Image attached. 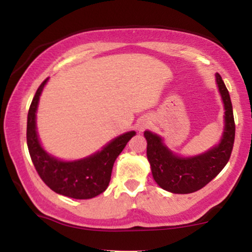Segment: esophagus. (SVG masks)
I'll list each match as a JSON object with an SVG mask.
<instances>
[{
	"instance_id": "1",
	"label": "esophagus",
	"mask_w": 252,
	"mask_h": 252,
	"mask_svg": "<svg viewBox=\"0 0 252 252\" xmlns=\"http://www.w3.org/2000/svg\"><path fill=\"white\" fill-rule=\"evenodd\" d=\"M147 126H148V122H147V121H142V122L138 123V130H140V131H143Z\"/></svg>"
}]
</instances>
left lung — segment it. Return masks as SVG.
<instances>
[{
  "instance_id": "8db88e82",
  "label": "left lung",
  "mask_w": 252,
  "mask_h": 252,
  "mask_svg": "<svg viewBox=\"0 0 252 252\" xmlns=\"http://www.w3.org/2000/svg\"><path fill=\"white\" fill-rule=\"evenodd\" d=\"M216 84L224 106V131L219 142L201 154L182 156L172 152L163 138L146 130L147 158L156 184L170 193L187 194L206 186L226 166L235 142V120L230 94L220 74L216 73Z\"/></svg>"
}]
</instances>
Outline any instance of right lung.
Wrapping results in <instances>:
<instances>
[{
	"instance_id": "1",
	"label": "right lung",
	"mask_w": 252,
	"mask_h": 252,
	"mask_svg": "<svg viewBox=\"0 0 252 252\" xmlns=\"http://www.w3.org/2000/svg\"><path fill=\"white\" fill-rule=\"evenodd\" d=\"M48 79L37 89L27 117V146L40 178L52 190L68 198L91 199L108 189L112 167L135 130L112 138L100 150L78 160H63L50 154L40 142L36 128V112L40 96Z\"/></svg>"
}]
</instances>
